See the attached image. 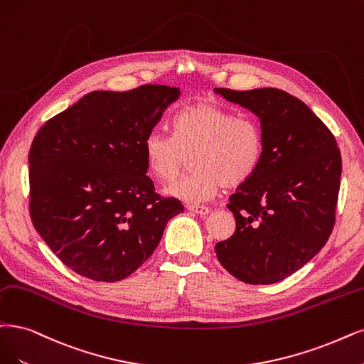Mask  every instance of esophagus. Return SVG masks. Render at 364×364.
Here are the masks:
<instances>
[{
	"label": "esophagus",
	"mask_w": 364,
	"mask_h": 364,
	"mask_svg": "<svg viewBox=\"0 0 364 364\" xmlns=\"http://www.w3.org/2000/svg\"><path fill=\"white\" fill-rule=\"evenodd\" d=\"M189 211L192 213H196V214H200V216H205V214L210 213V208L205 207V205H198V204H189L186 207Z\"/></svg>",
	"instance_id": "34e87169"
}]
</instances>
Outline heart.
<instances>
[{"label": "heart", "mask_w": 364, "mask_h": 364, "mask_svg": "<svg viewBox=\"0 0 364 364\" xmlns=\"http://www.w3.org/2000/svg\"><path fill=\"white\" fill-rule=\"evenodd\" d=\"M193 154L195 171L168 187L186 203H203L222 186L234 189L257 172L264 154V133L257 119L237 114L214 100H199L172 119V136L151 132L144 141L146 166L157 180L171 181Z\"/></svg>", "instance_id": "obj_1"}]
</instances>
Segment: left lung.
Here are the masks:
<instances>
[{"instance_id": "1", "label": "left lung", "mask_w": 364, "mask_h": 364, "mask_svg": "<svg viewBox=\"0 0 364 364\" xmlns=\"http://www.w3.org/2000/svg\"><path fill=\"white\" fill-rule=\"evenodd\" d=\"M261 121L264 154L252 178L230 196L235 232L216 245L234 277L270 285L324 247L336 222L342 157L330 129L297 97L277 88H216Z\"/></svg>"}]
</instances>
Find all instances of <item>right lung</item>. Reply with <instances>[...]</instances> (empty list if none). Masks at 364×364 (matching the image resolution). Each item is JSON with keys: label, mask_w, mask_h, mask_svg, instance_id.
<instances>
[{"label": "right lung", "mask_w": 364, "mask_h": 364, "mask_svg": "<svg viewBox=\"0 0 364 364\" xmlns=\"http://www.w3.org/2000/svg\"><path fill=\"white\" fill-rule=\"evenodd\" d=\"M178 88L92 91L48 119L30 148V216L58 259L97 282L126 279L151 257L178 199L148 177L144 141Z\"/></svg>", "instance_id": "obj_1"}]
</instances>
